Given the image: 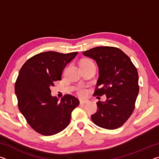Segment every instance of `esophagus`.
<instances>
[{"mask_svg": "<svg viewBox=\"0 0 159 159\" xmlns=\"http://www.w3.org/2000/svg\"><path fill=\"white\" fill-rule=\"evenodd\" d=\"M88 100H86V99H80V104H86L88 103Z\"/></svg>", "mask_w": 159, "mask_h": 159, "instance_id": "obj_1", "label": "esophagus"}]
</instances>
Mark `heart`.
Listing matches in <instances>:
<instances>
[{
    "mask_svg": "<svg viewBox=\"0 0 159 159\" xmlns=\"http://www.w3.org/2000/svg\"><path fill=\"white\" fill-rule=\"evenodd\" d=\"M88 60H84L83 61H86ZM76 93L80 97H83L85 96L86 94H87V90H86L85 88L83 87V86H79L76 88Z\"/></svg>",
    "mask_w": 159,
    "mask_h": 159,
    "instance_id": "1",
    "label": "heart"
}]
</instances>
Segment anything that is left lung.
<instances>
[{"label":"left lung","mask_w":159,"mask_h":159,"mask_svg":"<svg viewBox=\"0 0 159 159\" xmlns=\"http://www.w3.org/2000/svg\"><path fill=\"white\" fill-rule=\"evenodd\" d=\"M83 55L96 61L99 79L94 95H105L97 103L91 119L99 127L114 130L126 122L134 109L139 93L138 73L128 56L118 48L96 47Z\"/></svg>","instance_id":"8db88e82"}]
</instances>
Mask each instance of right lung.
<instances>
[{"label": "right lung", "mask_w": 159, "mask_h": 159, "mask_svg": "<svg viewBox=\"0 0 159 159\" xmlns=\"http://www.w3.org/2000/svg\"><path fill=\"white\" fill-rule=\"evenodd\" d=\"M77 54L41 52L29 58L19 72L15 85L19 109L29 125L43 135H53L65 129L72 111L79 106V99L71 95L58 102L50 89L61 80L64 69Z\"/></svg>", "instance_id": "right-lung-1"}]
</instances>
